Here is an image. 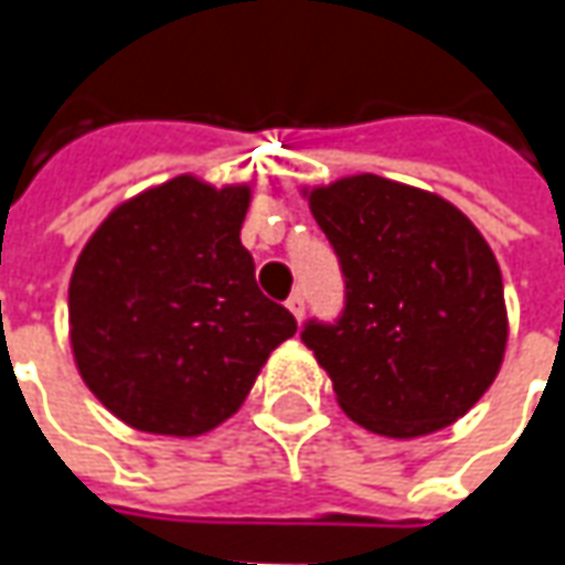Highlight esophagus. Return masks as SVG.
I'll return each instance as SVG.
<instances>
[{
  "mask_svg": "<svg viewBox=\"0 0 565 565\" xmlns=\"http://www.w3.org/2000/svg\"><path fill=\"white\" fill-rule=\"evenodd\" d=\"M286 308L292 311L295 320H301V317H305V292L298 289V292L289 295V301H286Z\"/></svg>",
  "mask_w": 565,
  "mask_h": 565,
  "instance_id": "1",
  "label": "esophagus"
}]
</instances>
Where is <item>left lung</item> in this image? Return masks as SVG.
<instances>
[{
  "label": "left lung",
  "instance_id": "8db88e82",
  "mask_svg": "<svg viewBox=\"0 0 565 565\" xmlns=\"http://www.w3.org/2000/svg\"><path fill=\"white\" fill-rule=\"evenodd\" d=\"M308 206L337 250L345 308L301 339L342 412L383 437H424L488 393L507 352L497 257L462 210L422 188L349 175Z\"/></svg>",
  "mask_w": 565,
  "mask_h": 565
}]
</instances>
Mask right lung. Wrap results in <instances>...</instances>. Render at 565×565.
<instances>
[{
    "mask_svg": "<svg viewBox=\"0 0 565 565\" xmlns=\"http://www.w3.org/2000/svg\"><path fill=\"white\" fill-rule=\"evenodd\" d=\"M248 204V185L179 175L116 206L81 250L68 282L75 364L135 430H213L295 337V317L257 289L242 245Z\"/></svg>",
    "mask_w": 565,
    "mask_h": 565,
    "instance_id": "1",
    "label": "right lung"
}]
</instances>
